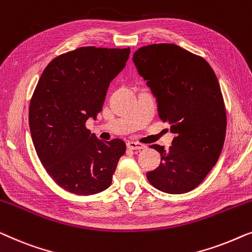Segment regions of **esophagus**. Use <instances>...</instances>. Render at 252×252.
<instances>
[{"instance_id": "obj_1", "label": "esophagus", "mask_w": 252, "mask_h": 252, "mask_svg": "<svg viewBox=\"0 0 252 252\" xmlns=\"http://www.w3.org/2000/svg\"><path fill=\"white\" fill-rule=\"evenodd\" d=\"M126 146L127 148H130V150H145V148H146L144 144L136 143V141H129V143L126 144Z\"/></svg>"}]
</instances>
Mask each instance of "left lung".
I'll return each instance as SVG.
<instances>
[{"label": "left lung", "instance_id": "1", "mask_svg": "<svg viewBox=\"0 0 252 252\" xmlns=\"http://www.w3.org/2000/svg\"><path fill=\"white\" fill-rule=\"evenodd\" d=\"M132 60L158 101V116L175 133L169 150L151 148L161 163L148 182L169 194L187 193L203 182L220 157L226 109L217 76L205 59L171 43L139 48Z\"/></svg>", "mask_w": 252, "mask_h": 252}]
</instances>
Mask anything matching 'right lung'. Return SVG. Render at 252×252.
<instances>
[{"instance_id":"1","label":"right lung","mask_w":252,"mask_h":252,"mask_svg":"<svg viewBox=\"0 0 252 252\" xmlns=\"http://www.w3.org/2000/svg\"><path fill=\"white\" fill-rule=\"evenodd\" d=\"M130 48L82 47L45 67L30 104V129L48 175L67 192L92 195L112 184L121 139L102 141L86 123L102 109L112 80L125 68Z\"/></svg>"}]
</instances>
